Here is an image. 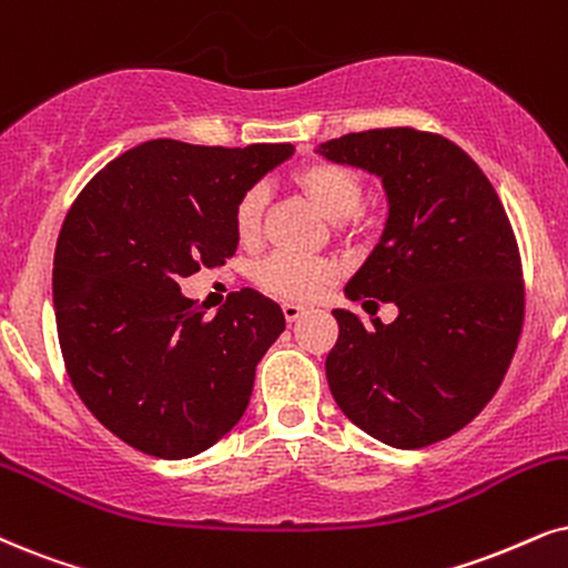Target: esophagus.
I'll use <instances>...</instances> for the list:
<instances>
[{
  "label": "esophagus",
  "instance_id": "34e87169",
  "mask_svg": "<svg viewBox=\"0 0 568 568\" xmlns=\"http://www.w3.org/2000/svg\"><path fill=\"white\" fill-rule=\"evenodd\" d=\"M304 312H306V308L296 304V301H285V304H283V314H285V320H288V322H296Z\"/></svg>",
  "mask_w": 568,
  "mask_h": 568
}]
</instances>
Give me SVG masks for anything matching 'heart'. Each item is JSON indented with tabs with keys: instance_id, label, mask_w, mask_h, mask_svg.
<instances>
[{
	"instance_id": "obj_1",
	"label": "heart",
	"mask_w": 568,
	"mask_h": 568,
	"mask_svg": "<svg viewBox=\"0 0 568 568\" xmlns=\"http://www.w3.org/2000/svg\"><path fill=\"white\" fill-rule=\"evenodd\" d=\"M296 185L306 193L329 220H348L362 210L364 183L356 172L335 162H308L296 172ZM262 212H264V189L243 191L233 206V227L241 243L254 246L262 235ZM333 262L322 256L291 254L277 251L256 267V280L264 291L275 293L280 298L308 301L317 298L322 291L333 283Z\"/></svg>"
}]
</instances>
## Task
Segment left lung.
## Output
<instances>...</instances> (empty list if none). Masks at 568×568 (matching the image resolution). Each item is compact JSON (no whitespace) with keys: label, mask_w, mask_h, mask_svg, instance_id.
<instances>
[{"label":"left lung","mask_w":568,"mask_h":568,"mask_svg":"<svg viewBox=\"0 0 568 568\" xmlns=\"http://www.w3.org/2000/svg\"><path fill=\"white\" fill-rule=\"evenodd\" d=\"M320 152L383 178L385 233L346 296L398 306L390 325L367 327L335 308L329 390L356 427L393 448L440 443L490 404L519 346L524 277L511 220L477 162L437 133L377 128Z\"/></svg>","instance_id":"left-lung-1"}]
</instances>
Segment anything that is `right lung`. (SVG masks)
Returning <instances> with one entry per match:
<instances>
[{
    "mask_svg": "<svg viewBox=\"0 0 568 568\" xmlns=\"http://www.w3.org/2000/svg\"><path fill=\"white\" fill-rule=\"evenodd\" d=\"M291 154V143L146 141L70 206L52 275L64 369L85 408L141 454L196 456L246 412L283 308L241 288L206 314L181 280L231 260L235 201Z\"/></svg>",
    "mask_w": 568,
    "mask_h": 568,
    "instance_id": "add662e5",
    "label": "right lung"
}]
</instances>
